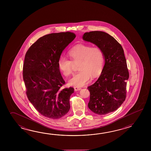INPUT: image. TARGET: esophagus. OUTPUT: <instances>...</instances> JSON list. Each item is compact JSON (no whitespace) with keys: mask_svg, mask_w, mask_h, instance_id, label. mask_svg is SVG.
<instances>
[{"mask_svg":"<svg viewBox=\"0 0 151 151\" xmlns=\"http://www.w3.org/2000/svg\"><path fill=\"white\" fill-rule=\"evenodd\" d=\"M74 88V90H75L76 91H79V90H80L81 89L80 87H75Z\"/></svg>","mask_w":151,"mask_h":151,"instance_id":"obj_1","label":"esophagus"}]
</instances>
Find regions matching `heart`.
Wrapping results in <instances>:
<instances>
[{"label": "heart", "mask_w": 151, "mask_h": 151, "mask_svg": "<svg viewBox=\"0 0 151 151\" xmlns=\"http://www.w3.org/2000/svg\"><path fill=\"white\" fill-rule=\"evenodd\" d=\"M68 54L71 60L61 55L58 59V66L63 75L68 76L72 73L73 64L78 63L79 71L68 80L71 86H83L90 81L91 77L96 78L103 70L105 57L98 47L78 45L71 48Z\"/></svg>", "instance_id": "heart-1"}]
</instances>
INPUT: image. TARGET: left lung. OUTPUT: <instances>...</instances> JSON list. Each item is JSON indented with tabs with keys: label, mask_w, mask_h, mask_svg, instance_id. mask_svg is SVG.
<instances>
[{
	"label": "left lung",
	"mask_w": 151,
	"mask_h": 151,
	"mask_svg": "<svg viewBox=\"0 0 151 151\" xmlns=\"http://www.w3.org/2000/svg\"><path fill=\"white\" fill-rule=\"evenodd\" d=\"M83 39L101 48L105 57V64L99 78L87 87L90 92L88 107L98 115L114 112L122 105L126 96L129 73L124 50L106 32H86Z\"/></svg>",
	"instance_id": "8db88e82"
}]
</instances>
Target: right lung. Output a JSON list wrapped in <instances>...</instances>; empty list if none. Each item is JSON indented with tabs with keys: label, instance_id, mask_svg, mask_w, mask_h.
<instances>
[{
	"label": "right lung",
	"instance_id": "add662e5",
	"mask_svg": "<svg viewBox=\"0 0 151 151\" xmlns=\"http://www.w3.org/2000/svg\"><path fill=\"white\" fill-rule=\"evenodd\" d=\"M72 32L51 33L38 39L26 53L23 79L29 101L50 119L61 118L70 109L74 88L61 89L65 81L58 66L63 51L76 38Z\"/></svg>",
	"mask_w": 151,
	"mask_h": 151
}]
</instances>
